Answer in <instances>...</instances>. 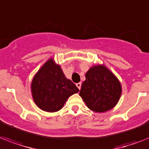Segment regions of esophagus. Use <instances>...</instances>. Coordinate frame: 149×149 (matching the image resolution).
I'll use <instances>...</instances> for the list:
<instances>
[{
	"instance_id": "34e87169",
	"label": "esophagus",
	"mask_w": 149,
	"mask_h": 149,
	"mask_svg": "<svg viewBox=\"0 0 149 149\" xmlns=\"http://www.w3.org/2000/svg\"><path fill=\"white\" fill-rule=\"evenodd\" d=\"M81 85H82V84H81V83H77V86L78 87V89H81Z\"/></svg>"
}]
</instances>
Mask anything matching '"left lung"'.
I'll return each mask as SVG.
<instances>
[{
  "label": "left lung",
  "mask_w": 149,
  "mask_h": 149,
  "mask_svg": "<svg viewBox=\"0 0 149 149\" xmlns=\"http://www.w3.org/2000/svg\"><path fill=\"white\" fill-rule=\"evenodd\" d=\"M121 95L120 82L103 64L89 68L79 92L87 107L95 112H105L114 108Z\"/></svg>",
  "instance_id": "1"
}]
</instances>
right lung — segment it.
Wrapping results in <instances>:
<instances>
[{"label":"right lung","instance_id":"obj_1","mask_svg":"<svg viewBox=\"0 0 149 149\" xmlns=\"http://www.w3.org/2000/svg\"><path fill=\"white\" fill-rule=\"evenodd\" d=\"M31 86L35 104L48 112L61 109L69 97L79 92L77 86L65 77L54 58L49 59L37 71Z\"/></svg>","mask_w":149,"mask_h":149}]
</instances>
